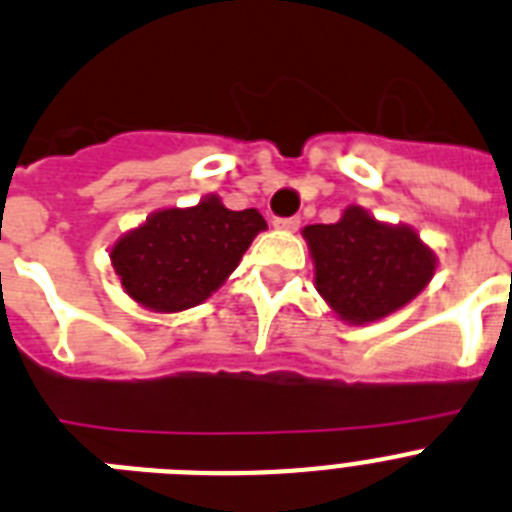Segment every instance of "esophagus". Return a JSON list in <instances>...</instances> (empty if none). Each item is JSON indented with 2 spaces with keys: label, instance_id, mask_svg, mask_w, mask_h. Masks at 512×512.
<instances>
[{
  "label": "esophagus",
  "instance_id": "obj_1",
  "mask_svg": "<svg viewBox=\"0 0 512 512\" xmlns=\"http://www.w3.org/2000/svg\"><path fill=\"white\" fill-rule=\"evenodd\" d=\"M274 227H279V230H298L300 217H277Z\"/></svg>",
  "mask_w": 512,
  "mask_h": 512
}]
</instances>
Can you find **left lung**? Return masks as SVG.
Returning <instances> with one entry per match:
<instances>
[{
	"instance_id": "left-lung-1",
	"label": "left lung",
	"mask_w": 512,
	"mask_h": 512,
	"mask_svg": "<svg viewBox=\"0 0 512 512\" xmlns=\"http://www.w3.org/2000/svg\"><path fill=\"white\" fill-rule=\"evenodd\" d=\"M316 287L349 323H368L399 310L432 279L435 253L409 227L373 220L349 207L334 225H308Z\"/></svg>"
}]
</instances>
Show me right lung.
Returning <instances> with one entry per match:
<instances>
[{
	"label": "right lung",
	"mask_w": 512,
	"mask_h": 512,
	"mask_svg": "<svg viewBox=\"0 0 512 512\" xmlns=\"http://www.w3.org/2000/svg\"><path fill=\"white\" fill-rule=\"evenodd\" d=\"M266 227L256 209L233 212L209 196L191 209H165L113 246L121 287L160 313L204 303Z\"/></svg>",
	"instance_id": "right-lung-1"
}]
</instances>
